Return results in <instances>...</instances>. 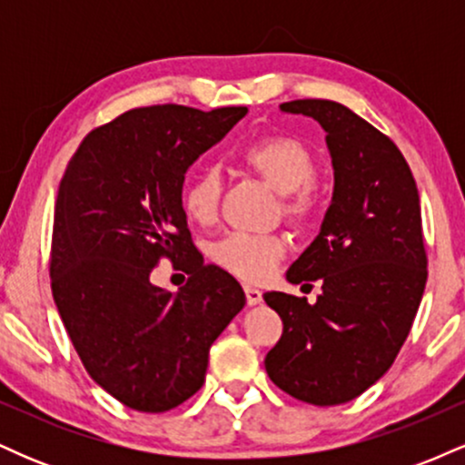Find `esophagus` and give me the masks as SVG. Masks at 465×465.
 Segmentation results:
<instances>
[{
	"label": "esophagus",
	"instance_id": "34e87169",
	"mask_svg": "<svg viewBox=\"0 0 465 465\" xmlns=\"http://www.w3.org/2000/svg\"><path fill=\"white\" fill-rule=\"evenodd\" d=\"M244 295H247V303L249 306H258L260 302H262V292L258 291L255 286H244Z\"/></svg>",
	"mask_w": 465,
	"mask_h": 465
}]
</instances>
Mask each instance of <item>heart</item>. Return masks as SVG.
Listing matches in <instances>:
<instances>
[{
  "label": "heart",
  "instance_id": "heart-1",
  "mask_svg": "<svg viewBox=\"0 0 465 465\" xmlns=\"http://www.w3.org/2000/svg\"><path fill=\"white\" fill-rule=\"evenodd\" d=\"M240 159L266 185L282 192V216L292 227L306 229L319 216L317 159L306 143L288 135H269L251 142ZM221 174L216 168H201L183 190V212L201 227L214 225L221 207ZM286 242L277 233H227L212 247L214 262L227 273L247 282L264 280L275 264L284 258Z\"/></svg>",
  "mask_w": 465,
  "mask_h": 465
}]
</instances>
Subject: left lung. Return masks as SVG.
Here are the masks:
<instances>
[{
	"mask_svg": "<svg viewBox=\"0 0 465 465\" xmlns=\"http://www.w3.org/2000/svg\"><path fill=\"white\" fill-rule=\"evenodd\" d=\"M286 114L325 131L334 194L319 236L288 282L322 280L317 303L264 292L284 330L264 367L288 396L317 407L359 398L396 361L426 286L420 194L407 159L385 133L332 100H292Z\"/></svg>",
	"mask_w": 465,
	"mask_h": 465,
	"instance_id": "obj_1",
	"label": "left lung"
}]
</instances>
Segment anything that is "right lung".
<instances>
[{
  "mask_svg": "<svg viewBox=\"0 0 465 465\" xmlns=\"http://www.w3.org/2000/svg\"><path fill=\"white\" fill-rule=\"evenodd\" d=\"M244 115L131 109L80 142L58 185L52 295L84 370L124 407L163 413L194 396L247 302L236 277L203 262L181 203L190 165ZM162 259L191 275L179 293L150 282Z\"/></svg>",
  "mask_w": 465,
  "mask_h": 465,
  "instance_id": "right-lung-1",
  "label": "right lung"
}]
</instances>
